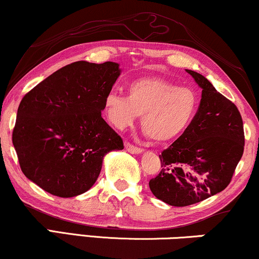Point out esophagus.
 <instances>
[{"label":"esophagus","mask_w":259,"mask_h":259,"mask_svg":"<svg viewBox=\"0 0 259 259\" xmlns=\"http://www.w3.org/2000/svg\"><path fill=\"white\" fill-rule=\"evenodd\" d=\"M125 148L130 152V153H132V154H140L141 152H143V150H141V148L134 146V145H131L130 143H126L125 144Z\"/></svg>","instance_id":"obj_1"}]
</instances>
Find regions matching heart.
Masks as SVG:
<instances>
[{"mask_svg":"<svg viewBox=\"0 0 259 259\" xmlns=\"http://www.w3.org/2000/svg\"><path fill=\"white\" fill-rule=\"evenodd\" d=\"M128 97L109 93L105 99L106 118L115 128L132 125L139 115L141 128L155 143H167L179 137L198 111L197 92L177 87L159 77H141L130 83Z\"/></svg>","mask_w":259,"mask_h":259,"instance_id":"b5f03b06","label":"heart"}]
</instances>
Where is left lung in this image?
I'll use <instances>...</instances> for the list:
<instances>
[{"label":"left lung","instance_id":"1","mask_svg":"<svg viewBox=\"0 0 259 259\" xmlns=\"http://www.w3.org/2000/svg\"><path fill=\"white\" fill-rule=\"evenodd\" d=\"M201 88L199 107L184 133L159 155L161 171L148 185L158 199L187 206L222 192L244 152L243 120L236 105L201 74L186 69Z\"/></svg>","mask_w":259,"mask_h":259}]
</instances>
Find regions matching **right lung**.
Instances as JSON below:
<instances>
[{
	"label": "right lung",
	"instance_id": "1",
	"mask_svg": "<svg viewBox=\"0 0 259 259\" xmlns=\"http://www.w3.org/2000/svg\"><path fill=\"white\" fill-rule=\"evenodd\" d=\"M120 72L116 62H73L24 95L13 145L28 179L61 198L94 185L105 155L123 150L122 139L101 116Z\"/></svg>",
	"mask_w": 259,
	"mask_h": 259
}]
</instances>
